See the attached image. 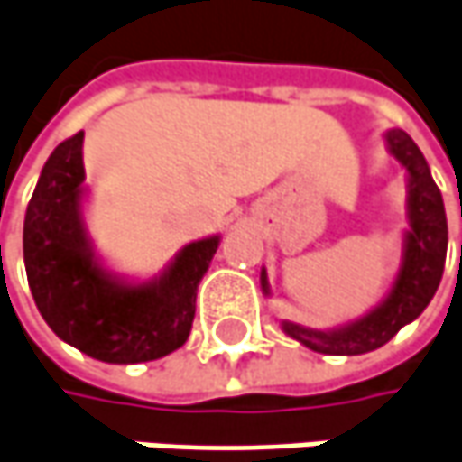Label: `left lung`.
Wrapping results in <instances>:
<instances>
[{
	"mask_svg": "<svg viewBox=\"0 0 462 462\" xmlns=\"http://www.w3.org/2000/svg\"><path fill=\"white\" fill-rule=\"evenodd\" d=\"M387 152L405 171V216L408 228L401 244V265L380 301L356 319L337 328H307L283 319V333L314 354L328 356H358L382 348L401 328L413 322L439 289L445 257H448V216L445 202L431 179L427 158L403 129H387ZM260 289L267 299L273 296L267 270H260Z\"/></svg>",
	"mask_w": 462,
	"mask_h": 462,
	"instance_id": "8db88e82",
	"label": "left lung"
}]
</instances>
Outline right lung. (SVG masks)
Masks as SVG:
<instances>
[{
    "instance_id": "1",
    "label": "right lung",
    "mask_w": 462,
    "mask_h": 462,
    "mask_svg": "<svg viewBox=\"0 0 462 462\" xmlns=\"http://www.w3.org/2000/svg\"><path fill=\"white\" fill-rule=\"evenodd\" d=\"M82 132L43 163L25 210L23 257L35 307L54 333L106 364H143L181 348L195 319L197 286L220 234L184 244L152 278L106 265L85 226Z\"/></svg>"
}]
</instances>
